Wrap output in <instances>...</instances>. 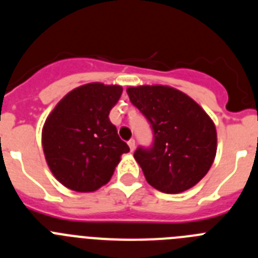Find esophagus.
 Here are the masks:
<instances>
[{
  "mask_svg": "<svg viewBox=\"0 0 258 258\" xmlns=\"http://www.w3.org/2000/svg\"><path fill=\"white\" fill-rule=\"evenodd\" d=\"M127 145H129V149H131V151H134V149H136V141L134 140L127 141Z\"/></svg>",
  "mask_w": 258,
  "mask_h": 258,
  "instance_id": "obj_1",
  "label": "esophagus"
}]
</instances>
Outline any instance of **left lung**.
Wrapping results in <instances>:
<instances>
[{
    "label": "left lung",
    "instance_id": "1",
    "mask_svg": "<svg viewBox=\"0 0 258 258\" xmlns=\"http://www.w3.org/2000/svg\"><path fill=\"white\" fill-rule=\"evenodd\" d=\"M126 93L154 132L151 147L134 152L146 181L165 194L195 186L211 169L217 151L212 118L192 98L170 86H131Z\"/></svg>",
    "mask_w": 258,
    "mask_h": 258
}]
</instances>
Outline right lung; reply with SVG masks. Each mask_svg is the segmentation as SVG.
<instances>
[{
    "mask_svg": "<svg viewBox=\"0 0 258 258\" xmlns=\"http://www.w3.org/2000/svg\"><path fill=\"white\" fill-rule=\"evenodd\" d=\"M122 93L118 85L92 83L68 93L47 116L42 149L50 170L63 186L93 192L111 179L129 146L109 121Z\"/></svg>",
    "mask_w": 258,
    "mask_h": 258,
    "instance_id": "1",
    "label": "right lung"
}]
</instances>
